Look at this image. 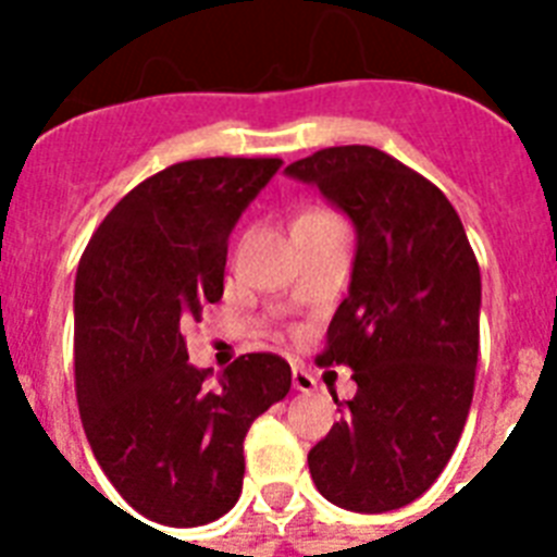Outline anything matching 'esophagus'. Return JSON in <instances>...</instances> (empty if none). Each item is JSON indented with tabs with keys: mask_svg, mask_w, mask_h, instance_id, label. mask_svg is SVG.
<instances>
[{
	"mask_svg": "<svg viewBox=\"0 0 557 557\" xmlns=\"http://www.w3.org/2000/svg\"><path fill=\"white\" fill-rule=\"evenodd\" d=\"M292 384H295L297 393H312V389H318V381H314L312 372L304 370L300 364L292 367Z\"/></svg>",
	"mask_w": 557,
	"mask_h": 557,
	"instance_id": "34e87169",
	"label": "esophagus"
}]
</instances>
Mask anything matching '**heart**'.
I'll use <instances>...</instances> for the list:
<instances>
[{
    "mask_svg": "<svg viewBox=\"0 0 557 557\" xmlns=\"http://www.w3.org/2000/svg\"><path fill=\"white\" fill-rule=\"evenodd\" d=\"M306 216H312V213H306Z\"/></svg>",
    "mask_w": 557,
    "mask_h": 557,
    "instance_id": "obj_1",
    "label": "heart"
}]
</instances>
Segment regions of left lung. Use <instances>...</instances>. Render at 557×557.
I'll return each instance as SVG.
<instances>
[{
    "mask_svg": "<svg viewBox=\"0 0 557 557\" xmlns=\"http://www.w3.org/2000/svg\"><path fill=\"white\" fill-rule=\"evenodd\" d=\"M356 225L349 295L318 364L356 396L309 450L318 492L379 515L422 497L466 428L480 352V265L445 193L387 152L349 144L288 164Z\"/></svg>",
    "mask_w": 557,
    "mask_h": 557,
    "instance_id": "8db88e82",
    "label": "left lung"
}]
</instances>
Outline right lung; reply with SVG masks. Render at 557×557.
Returning a JSON list of instances; mask_svg holds the SVG:
<instances>
[{
	"mask_svg": "<svg viewBox=\"0 0 557 557\" xmlns=\"http://www.w3.org/2000/svg\"><path fill=\"white\" fill-rule=\"evenodd\" d=\"M280 159H193L109 210L74 280V387L103 474L144 518L201 527L243 492L251 422L292 387L274 352L216 381L187 364L182 326L222 297L227 236Z\"/></svg>",
	"mask_w": 557,
	"mask_h": 557,
	"instance_id": "1",
	"label": "right lung"
}]
</instances>
